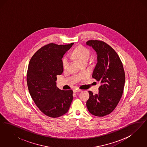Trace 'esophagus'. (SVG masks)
<instances>
[{"label":"esophagus","instance_id":"esophagus-1","mask_svg":"<svg viewBox=\"0 0 147 147\" xmlns=\"http://www.w3.org/2000/svg\"><path fill=\"white\" fill-rule=\"evenodd\" d=\"M82 91V90H80V89H75L74 90V92L76 93V92H80L81 91Z\"/></svg>","mask_w":147,"mask_h":147}]
</instances>
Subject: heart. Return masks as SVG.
I'll return each instance as SVG.
<instances>
[{
    "instance_id": "obj_1",
    "label": "heart",
    "mask_w": 147,
    "mask_h": 147,
    "mask_svg": "<svg viewBox=\"0 0 147 147\" xmlns=\"http://www.w3.org/2000/svg\"><path fill=\"white\" fill-rule=\"evenodd\" d=\"M89 51L82 46H79L69 54L71 58L76 59L80 63L84 61L88 60L89 57ZM69 63L68 58L65 57L63 58V66L64 68H66Z\"/></svg>"
}]
</instances>
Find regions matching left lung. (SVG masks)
<instances>
[{"mask_svg":"<svg viewBox=\"0 0 147 147\" xmlns=\"http://www.w3.org/2000/svg\"><path fill=\"white\" fill-rule=\"evenodd\" d=\"M96 52L98 62L92 77L100 82L98 94L89 91L86 107L92 115L103 117L115 110L122 97L125 83L122 63L115 51L106 43L98 40L86 42Z\"/></svg>","mask_w":147,"mask_h":147,"instance_id":"1","label":"left lung"}]
</instances>
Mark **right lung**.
<instances>
[{
    "label": "right lung",
    "instance_id": "add662e5",
    "mask_svg": "<svg viewBox=\"0 0 147 147\" xmlns=\"http://www.w3.org/2000/svg\"><path fill=\"white\" fill-rule=\"evenodd\" d=\"M69 45L50 43L38 49L28 64L27 84L35 104L45 115L56 118L68 111L73 91L57 87V76L63 71V55L71 48Z\"/></svg>",
    "mask_w": 147,
    "mask_h": 147
}]
</instances>
